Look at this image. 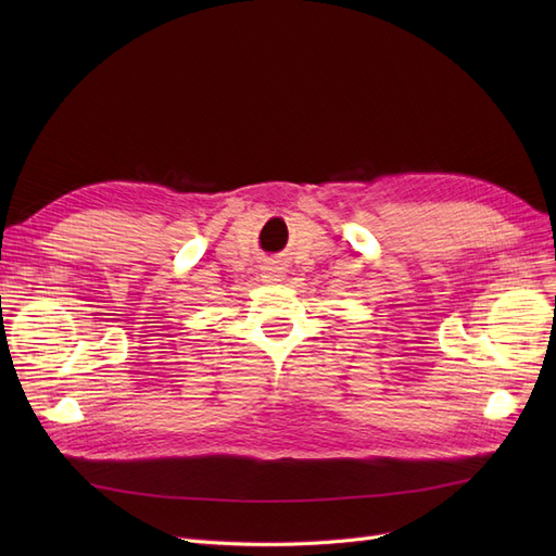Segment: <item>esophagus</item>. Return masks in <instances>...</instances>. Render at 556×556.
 Listing matches in <instances>:
<instances>
[{"mask_svg":"<svg viewBox=\"0 0 556 556\" xmlns=\"http://www.w3.org/2000/svg\"><path fill=\"white\" fill-rule=\"evenodd\" d=\"M262 280L264 282H280V280H285V268L278 262H266L262 266Z\"/></svg>","mask_w":556,"mask_h":556,"instance_id":"34e87169","label":"esophagus"}]
</instances>
